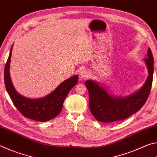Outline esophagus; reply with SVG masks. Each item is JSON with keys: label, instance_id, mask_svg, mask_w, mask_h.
Wrapping results in <instances>:
<instances>
[{"label": "esophagus", "instance_id": "obj_1", "mask_svg": "<svg viewBox=\"0 0 157 157\" xmlns=\"http://www.w3.org/2000/svg\"><path fill=\"white\" fill-rule=\"evenodd\" d=\"M79 75H80L81 78L83 79L88 78L90 75L89 71L88 70H86V69H84V70L80 71V73H79Z\"/></svg>", "mask_w": 157, "mask_h": 157}]
</instances>
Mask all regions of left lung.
Wrapping results in <instances>:
<instances>
[{
    "mask_svg": "<svg viewBox=\"0 0 157 157\" xmlns=\"http://www.w3.org/2000/svg\"><path fill=\"white\" fill-rule=\"evenodd\" d=\"M147 56L144 59L148 70L145 83L141 89L129 96H113L96 82H85L89 94L90 110L98 121L112 123L124 120L139 111L144 105L151 91L154 73V59L150 48Z\"/></svg>",
    "mask_w": 157,
    "mask_h": 157,
    "instance_id": "obj_1",
    "label": "left lung"
}]
</instances>
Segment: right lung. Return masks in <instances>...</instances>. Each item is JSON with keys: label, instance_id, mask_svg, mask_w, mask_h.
I'll return each instance as SVG.
<instances>
[{"label": "right lung", "instance_id": "right-lung-1", "mask_svg": "<svg viewBox=\"0 0 157 157\" xmlns=\"http://www.w3.org/2000/svg\"><path fill=\"white\" fill-rule=\"evenodd\" d=\"M12 46L4 71L5 87L12 102L23 116L32 120L46 122L55 118L62 111L63 102L68 92L78 83V76L74 75L66 79L61 83L55 91L44 98L31 99L23 96L15 90L10 75Z\"/></svg>", "mask_w": 157, "mask_h": 157}]
</instances>
